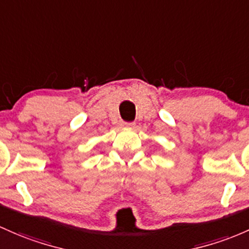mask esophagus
I'll return each mask as SVG.
<instances>
[{
	"label": "esophagus",
	"instance_id": "obj_1",
	"mask_svg": "<svg viewBox=\"0 0 249 249\" xmlns=\"http://www.w3.org/2000/svg\"><path fill=\"white\" fill-rule=\"evenodd\" d=\"M123 125L126 127H135V123H132V122H125V123H123Z\"/></svg>",
	"mask_w": 249,
	"mask_h": 249
}]
</instances>
